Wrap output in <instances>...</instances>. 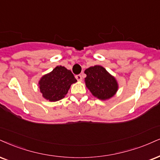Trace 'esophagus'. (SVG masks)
<instances>
[{"mask_svg": "<svg viewBox=\"0 0 160 160\" xmlns=\"http://www.w3.org/2000/svg\"><path fill=\"white\" fill-rule=\"evenodd\" d=\"M76 78L78 81H79V82H81V81L82 80V75L78 74V75H76Z\"/></svg>", "mask_w": 160, "mask_h": 160, "instance_id": "1", "label": "esophagus"}]
</instances>
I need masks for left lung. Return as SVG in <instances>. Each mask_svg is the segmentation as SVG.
<instances>
[{
  "label": "left lung",
  "mask_w": 160,
  "mask_h": 160,
  "mask_svg": "<svg viewBox=\"0 0 160 160\" xmlns=\"http://www.w3.org/2000/svg\"><path fill=\"white\" fill-rule=\"evenodd\" d=\"M86 86L92 94L99 99L111 98L117 91L118 84L115 78L103 67H90L84 71Z\"/></svg>",
  "instance_id": "1"
}]
</instances>
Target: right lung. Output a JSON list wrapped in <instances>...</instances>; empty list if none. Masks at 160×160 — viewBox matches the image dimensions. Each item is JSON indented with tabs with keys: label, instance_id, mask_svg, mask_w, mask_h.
<instances>
[{
	"label": "right lung",
	"instance_id": "1",
	"mask_svg": "<svg viewBox=\"0 0 160 160\" xmlns=\"http://www.w3.org/2000/svg\"><path fill=\"white\" fill-rule=\"evenodd\" d=\"M76 82L70 70L64 67L57 66L52 72L41 78L39 88L46 99L56 102L64 98L71 84Z\"/></svg>",
	"mask_w": 160,
	"mask_h": 160
}]
</instances>
